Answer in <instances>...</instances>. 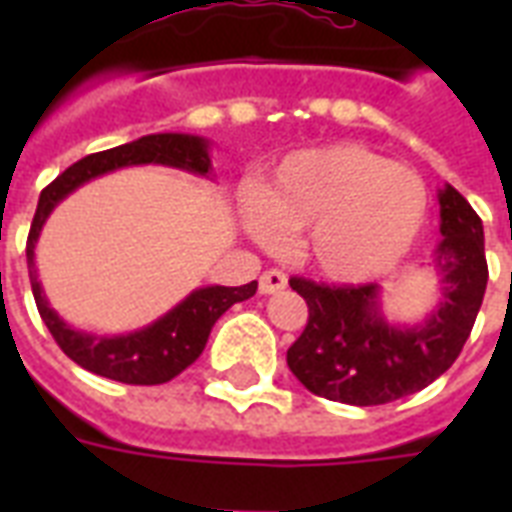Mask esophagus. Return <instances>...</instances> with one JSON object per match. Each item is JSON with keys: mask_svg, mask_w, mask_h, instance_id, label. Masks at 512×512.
Wrapping results in <instances>:
<instances>
[{"mask_svg": "<svg viewBox=\"0 0 512 512\" xmlns=\"http://www.w3.org/2000/svg\"><path fill=\"white\" fill-rule=\"evenodd\" d=\"M281 289H287V273L271 268V271H265L263 276H260V292H263V295H276Z\"/></svg>", "mask_w": 512, "mask_h": 512, "instance_id": "1", "label": "esophagus"}]
</instances>
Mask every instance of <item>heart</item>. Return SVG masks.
<instances>
[{
	"label": "heart",
	"instance_id": "b5f03b06",
	"mask_svg": "<svg viewBox=\"0 0 512 512\" xmlns=\"http://www.w3.org/2000/svg\"><path fill=\"white\" fill-rule=\"evenodd\" d=\"M260 239L305 233L303 255L335 281H369L393 271L428 217V188L409 167L358 143L287 156L263 191L249 193Z\"/></svg>",
	"mask_w": 512,
	"mask_h": 512
}]
</instances>
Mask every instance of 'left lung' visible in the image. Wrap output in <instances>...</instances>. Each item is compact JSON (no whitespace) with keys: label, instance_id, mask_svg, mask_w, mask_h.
Here are the masks:
<instances>
[{"label":"left lung","instance_id":"1","mask_svg":"<svg viewBox=\"0 0 512 512\" xmlns=\"http://www.w3.org/2000/svg\"><path fill=\"white\" fill-rule=\"evenodd\" d=\"M441 241L433 268L438 305L417 324H393L382 313V289L329 287L289 279L308 303V324L287 350V364L305 388L329 401L377 406L428 388L457 361L484 303V225L457 188L438 191Z\"/></svg>","mask_w":512,"mask_h":512}]
</instances>
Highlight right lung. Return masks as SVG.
<instances>
[{
	"label": "right lung",
	"instance_id": "add662e5",
	"mask_svg": "<svg viewBox=\"0 0 512 512\" xmlns=\"http://www.w3.org/2000/svg\"><path fill=\"white\" fill-rule=\"evenodd\" d=\"M132 164H167V167H177V170L193 172L199 177H209V170H212L209 140L199 138V135H183V132H159V135H146V138L132 140V143H124L111 151L84 156L71 164L63 175L55 177L44 188L39 204H36V215L26 244L28 279L34 289L39 316L71 361L84 366L87 372L108 377V380L127 382V385H162L188 369L201 356L215 321L231 305L255 295L257 281H249L244 287L193 289L191 295L180 300L172 311L164 313L154 324L127 332V335L106 337L74 329L60 319L44 297L34 265L36 241H39V233H42L52 209L58 207L68 193H74L79 185L90 183L106 172L132 167Z\"/></svg>",
	"mask_w": 512,
	"mask_h": 512
}]
</instances>
